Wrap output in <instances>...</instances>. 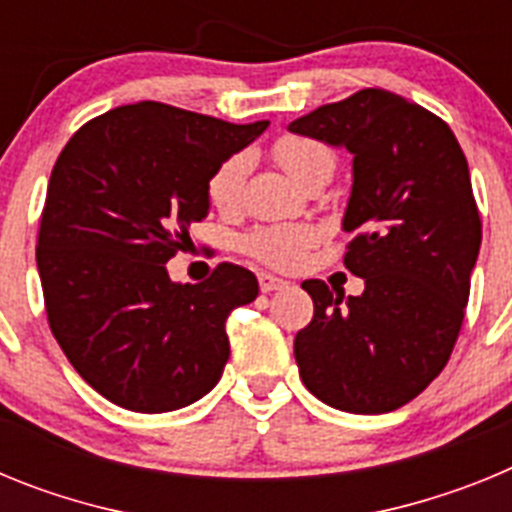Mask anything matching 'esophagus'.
Returning <instances> with one entry per match:
<instances>
[{"label":"esophagus","mask_w":512,"mask_h":512,"mask_svg":"<svg viewBox=\"0 0 512 512\" xmlns=\"http://www.w3.org/2000/svg\"><path fill=\"white\" fill-rule=\"evenodd\" d=\"M259 287L261 292H277V289L289 287L287 279H279L274 274H259Z\"/></svg>","instance_id":"obj_1"}]
</instances>
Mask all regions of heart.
Here are the masks:
<instances>
[{"instance_id": "b5f03b06", "label": "heart", "mask_w": 512, "mask_h": 512, "mask_svg": "<svg viewBox=\"0 0 512 512\" xmlns=\"http://www.w3.org/2000/svg\"><path fill=\"white\" fill-rule=\"evenodd\" d=\"M274 156L279 166L295 179L300 187H305L315 176L333 174L336 156L328 146L302 135H284L274 143ZM248 153H233L212 171L207 182V197L217 210H233L243 197V184L248 174ZM315 243V230L307 225H269V228L253 230L246 238L248 253L277 269H295L305 259L307 248Z\"/></svg>"}]
</instances>
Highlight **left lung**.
I'll list each match as a JSON object with an SVG mask.
<instances>
[{
	"mask_svg": "<svg viewBox=\"0 0 512 512\" xmlns=\"http://www.w3.org/2000/svg\"><path fill=\"white\" fill-rule=\"evenodd\" d=\"M289 133L346 148L351 194L343 264L359 297L320 279L295 338L300 377L330 408L379 415L402 408L454 351L482 243L469 166L441 117L384 89H361L289 122Z\"/></svg>",
	"mask_w": 512,
	"mask_h": 512,
	"instance_id": "obj_1",
	"label": "left lung"
}]
</instances>
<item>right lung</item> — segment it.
Masks as SVG:
<instances>
[{"label":"right lung","mask_w":512,"mask_h":512,"mask_svg":"<svg viewBox=\"0 0 512 512\" xmlns=\"http://www.w3.org/2000/svg\"><path fill=\"white\" fill-rule=\"evenodd\" d=\"M266 128L138 102L94 117L58 156L38 235L45 312L79 377L120 408H187L223 377L228 315L259 282L223 264L182 284L166 261L210 212L212 171Z\"/></svg>","instance_id":"right-lung-1"}]
</instances>
